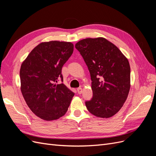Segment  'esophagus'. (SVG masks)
<instances>
[{
	"label": "esophagus",
	"instance_id": "esophagus-1",
	"mask_svg": "<svg viewBox=\"0 0 156 156\" xmlns=\"http://www.w3.org/2000/svg\"><path fill=\"white\" fill-rule=\"evenodd\" d=\"M77 92H78L79 94H82V92H83V89H82V88H81V87L78 88H77Z\"/></svg>",
	"mask_w": 156,
	"mask_h": 156
}]
</instances>
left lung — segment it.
Wrapping results in <instances>:
<instances>
[{
	"label": "left lung",
	"instance_id": "left-lung-1",
	"mask_svg": "<svg viewBox=\"0 0 156 156\" xmlns=\"http://www.w3.org/2000/svg\"><path fill=\"white\" fill-rule=\"evenodd\" d=\"M90 73L93 97L85 102L97 117L110 118L123 106L130 89L128 60L104 37L86 38L75 44Z\"/></svg>",
	"mask_w": 156,
	"mask_h": 156
}]
</instances>
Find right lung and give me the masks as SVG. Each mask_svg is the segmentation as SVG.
I'll use <instances>...</instances> for the list:
<instances>
[{
	"mask_svg": "<svg viewBox=\"0 0 156 156\" xmlns=\"http://www.w3.org/2000/svg\"><path fill=\"white\" fill-rule=\"evenodd\" d=\"M71 42H42L32 50L20 69L21 90L30 109L44 120H54L67 112L74 93L63 83L62 68L72 55Z\"/></svg>",
	"mask_w": 156,
	"mask_h": 156,
	"instance_id": "add662e5",
	"label": "right lung"
}]
</instances>
